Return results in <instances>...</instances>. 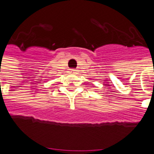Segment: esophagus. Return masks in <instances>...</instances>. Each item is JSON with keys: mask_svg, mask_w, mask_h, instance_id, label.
Returning <instances> with one entry per match:
<instances>
[{"mask_svg": "<svg viewBox=\"0 0 154 154\" xmlns=\"http://www.w3.org/2000/svg\"><path fill=\"white\" fill-rule=\"evenodd\" d=\"M70 72H71V73H73V74H74V73H75V72H76V70H75V69H71Z\"/></svg>", "mask_w": 154, "mask_h": 154, "instance_id": "obj_1", "label": "esophagus"}]
</instances>
